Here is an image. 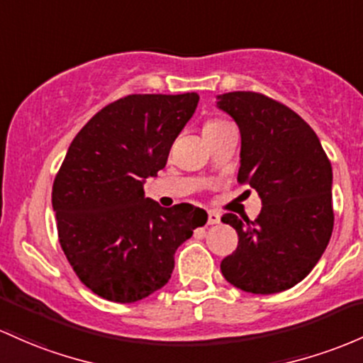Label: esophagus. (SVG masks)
Instances as JSON below:
<instances>
[{
  "label": "esophagus",
  "instance_id": "1",
  "mask_svg": "<svg viewBox=\"0 0 363 363\" xmlns=\"http://www.w3.org/2000/svg\"><path fill=\"white\" fill-rule=\"evenodd\" d=\"M220 224V215L217 212H208V225Z\"/></svg>",
  "mask_w": 363,
  "mask_h": 363
}]
</instances>
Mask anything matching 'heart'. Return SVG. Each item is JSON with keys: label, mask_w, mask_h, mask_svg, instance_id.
<instances>
[{"label": "heart", "mask_w": 363, "mask_h": 363, "mask_svg": "<svg viewBox=\"0 0 363 363\" xmlns=\"http://www.w3.org/2000/svg\"><path fill=\"white\" fill-rule=\"evenodd\" d=\"M227 125V122L224 121H217V118H212V121H206L205 125H203V133H210V130L220 129V127Z\"/></svg>", "instance_id": "1"}]
</instances>
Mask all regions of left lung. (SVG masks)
I'll return each instance as SVG.
<instances>
[{"label": "left lung", "instance_id": "1", "mask_svg": "<svg viewBox=\"0 0 363 363\" xmlns=\"http://www.w3.org/2000/svg\"><path fill=\"white\" fill-rule=\"evenodd\" d=\"M217 108L240 127L238 181L262 200L255 220L222 217L236 229V252L222 276L246 293L293 288L312 272L328 248L334 224L333 167L312 127L288 106L252 91L218 94Z\"/></svg>", "mask_w": 363, "mask_h": 363}]
</instances>
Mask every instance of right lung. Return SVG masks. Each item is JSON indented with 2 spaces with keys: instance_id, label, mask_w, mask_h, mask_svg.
<instances>
[{
  "instance_id": "add662e5",
  "label": "right lung",
  "mask_w": 363,
  "mask_h": 363,
  "mask_svg": "<svg viewBox=\"0 0 363 363\" xmlns=\"http://www.w3.org/2000/svg\"><path fill=\"white\" fill-rule=\"evenodd\" d=\"M198 101V93L129 94L98 111L69 146L51 194L60 245L105 300L134 303L163 288L179 246L206 224L205 210L163 208L143 189Z\"/></svg>"
}]
</instances>
